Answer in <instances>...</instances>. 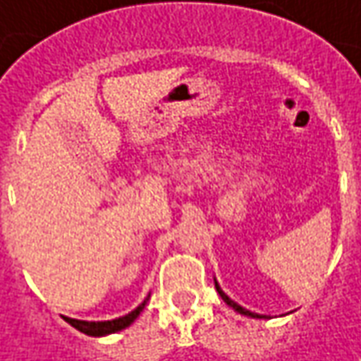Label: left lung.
I'll list each match as a JSON object with an SVG mask.
<instances>
[{
    "instance_id": "obj_1",
    "label": "left lung",
    "mask_w": 361,
    "mask_h": 361,
    "mask_svg": "<svg viewBox=\"0 0 361 361\" xmlns=\"http://www.w3.org/2000/svg\"><path fill=\"white\" fill-rule=\"evenodd\" d=\"M214 286H216V292H219V294H221V298H223V300H224V302H226V305H228V307H233V308H235V310H237V312H241V314H247V317H253V319H262V317H259V314H255V312H249V310H247V308L239 307V305H237V302H233V300H231V298H228V296H226V294H224L223 290H221V288H219V284H216V282H214Z\"/></svg>"
}]
</instances>
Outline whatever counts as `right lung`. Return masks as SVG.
<instances>
[{
	"label": "right lung",
	"instance_id": "obj_1",
	"mask_svg": "<svg viewBox=\"0 0 361 361\" xmlns=\"http://www.w3.org/2000/svg\"><path fill=\"white\" fill-rule=\"evenodd\" d=\"M149 300V298H147ZM147 300L142 302V305H138L133 312H128V314H124V317H120V319H114V321H99V323H90V321H77V319H67V323L75 327L77 331H81V333H85V335H92V337H99V335H108V333H116L120 329L128 327L135 319H137L138 314H140V310L145 308L147 305Z\"/></svg>",
	"mask_w": 361,
	"mask_h": 361
}]
</instances>
